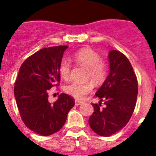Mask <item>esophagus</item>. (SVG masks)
<instances>
[{
  "instance_id": "1",
  "label": "esophagus",
  "mask_w": 156,
  "mask_h": 156,
  "mask_svg": "<svg viewBox=\"0 0 156 156\" xmlns=\"http://www.w3.org/2000/svg\"><path fill=\"white\" fill-rule=\"evenodd\" d=\"M83 104V101H80V100H75V105L76 106H78V105H80V104Z\"/></svg>"
}]
</instances>
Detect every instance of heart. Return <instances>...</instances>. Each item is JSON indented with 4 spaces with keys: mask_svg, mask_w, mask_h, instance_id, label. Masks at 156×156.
Returning a JSON list of instances; mask_svg holds the SVG:
<instances>
[{
    "mask_svg": "<svg viewBox=\"0 0 156 156\" xmlns=\"http://www.w3.org/2000/svg\"><path fill=\"white\" fill-rule=\"evenodd\" d=\"M73 61L77 65L87 69V78H90L95 83H100L106 75L107 65L100 59V55L91 48H85L73 55ZM71 66L68 61H62L59 66V73L61 78L67 80L70 77ZM93 86L89 82H72L65 87V91L72 97L82 100L92 90Z\"/></svg>",
    "mask_w": 156,
    "mask_h": 156,
    "instance_id": "1",
    "label": "heart"
}]
</instances>
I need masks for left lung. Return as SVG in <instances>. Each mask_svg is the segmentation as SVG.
Wrapping results in <instances>:
<instances>
[{
	"label": "left lung",
	"instance_id": "left-lung-1",
	"mask_svg": "<svg viewBox=\"0 0 156 156\" xmlns=\"http://www.w3.org/2000/svg\"><path fill=\"white\" fill-rule=\"evenodd\" d=\"M109 74L95 93L100 100L92 104L94 112L89 125L95 133L108 137L125 127L136 105L138 80L130 62L123 53L112 50L108 53ZM104 101L105 107L100 108Z\"/></svg>",
	"mask_w": 156,
	"mask_h": 156
}]
</instances>
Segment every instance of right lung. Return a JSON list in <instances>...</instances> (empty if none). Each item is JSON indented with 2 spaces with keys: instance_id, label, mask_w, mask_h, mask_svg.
<instances>
[{
  "instance_id": "right-lung-1",
  "label": "right lung",
  "mask_w": 156,
  "mask_h": 156,
  "mask_svg": "<svg viewBox=\"0 0 156 156\" xmlns=\"http://www.w3.org/2000/svg\"><path fill=\"white\" fill-rule=\"evenodd\" d=\"M68 46L44 48L21 66L14 83V96L21 118L35 133L48 136L60 130L74 100L62 93L53 104L48 101V91L59 86V66Z\"/></svg>"
}]
</instances>
